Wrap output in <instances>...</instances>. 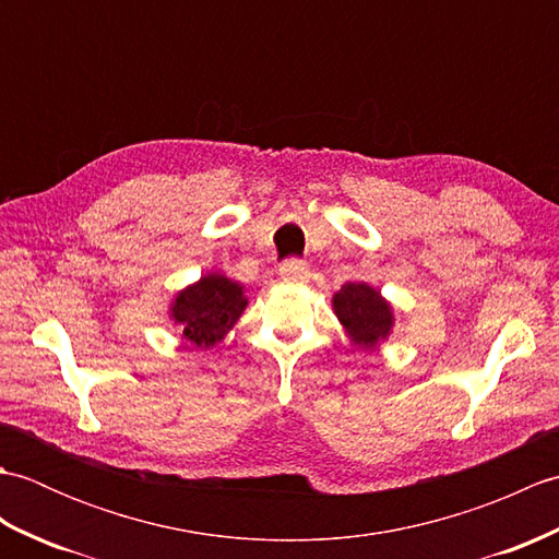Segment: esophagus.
Returning a JSON list of instances; mask_svg holds the SVG:
<instances>
[{
	"label": "esophagus",
	"mask_w": 559,
	"mask_h": 559,
	"mask_svg": "<svg viewBox=\"0 0 559 559\" xmlns=\"http://www.w3.org/2000/svg\"><path fill=\"white\" fill-rule=\"evenodd\" d=\"M278 273L286 283H305L310 278V266H307V261L302 259H290L286 264H281Z\"/></svg>",
	"instance_id": "34e87169"
}]
</instances>
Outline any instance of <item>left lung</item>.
<instances>
[{
  "label": "left lung",
  "mask_w": 559,
  "mask_h": 559,
  "mask_svg": "<svg viewBox=\"0 0 559 559\" xmlns=\"http://www.w3.org/2000/svg\"><path fill=\"white\" fill-rule=\"evenodd\" d=\"M331 305H334V314L350 341L365 350L377 348L394 329L391 302L367 283H346L331 298Z\"/></svg>",
  "instance_id": "8db88e82"
}]
</instances>
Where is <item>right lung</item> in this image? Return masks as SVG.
Returning a JSON list of instances; mask_svg holds the SVG:
<instances>
[{"label":"right lung","mask_w":559,"mask_h":559,"mask_svg":"<svg viewBox=\"0 0 559 559\" xmlns=\"http://www.w3.org/2000/svg\"><path fill=\"white\" fill-rule=\"evenodd\" d=\"M247 302L242 283L221 271H211L175 295L170 319L175 326H180L185 341L197 348H211L228 336Z\"/></svg>","instance_id":"right-lung-1"}]
</instances>
